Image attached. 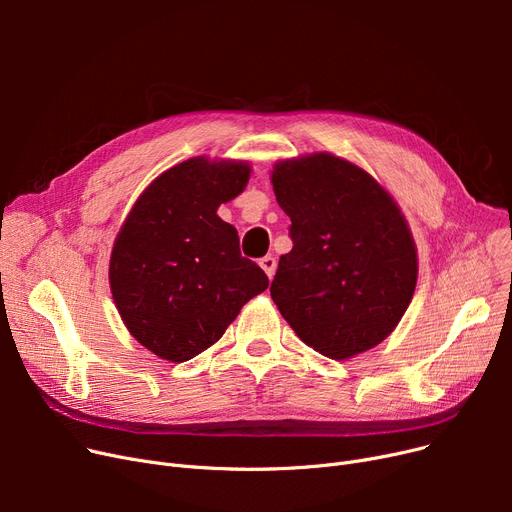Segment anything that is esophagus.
<instances>
[{
	"label": "esophagus",
	"mask_w": 512,
	"mask_h": 512,
	"mask_svg": "<svg viewBox=\"0 0 512 512\" xmlns=\"http://www.w3.org/2000/svg\"><path fill=\"white\" fill-rule=\"evenodd\" d=\"M259 265H261V270L265 272V276L272 280V278H274V274H276V267H278L276 257H274V255H265V257H261V259H259Z\"/></svg>",
	"instance_id": "1"
}]
</instances>
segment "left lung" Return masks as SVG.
<instances>
[{
	"mask_svg": "<svg viewBox=\"0 0 512 512\" xmlns=\"http://www.w3.org/2000/svg\"><path fill=\"white\" fill-rule=\"evenodd\" d=\"M290 218L272 299L288 326L330 359H351L386 340L417 286V245L405 213L369 172L319 151L272 170Z\"/></svg>",
	"mask_w": 512,
	"mask_h": 512,
	"instance_id": "obj_1",
	"label": "left lung"
}]
</instances>
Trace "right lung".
Returning a JSON list of instances; mask_svg holds the SVG:
<instances>
[{
    "label": "right lung",
    "instance_id": "1",
    "mask_svg": "<svg viewBox=\"0 0 512 512\" xmlns=\"http://www.w3.org/2000/svg\"><path fill=\"white\" fill-rule=\"evenodd\" d=\"M249 178L247 161L197 155L161 172L126 215L110 257L112 299L130 336L159 359L207 351L270 284L218 215Z\"/></svg>",
    "mask_w": 512,
    "mask_h": 512
}]
</instances>
